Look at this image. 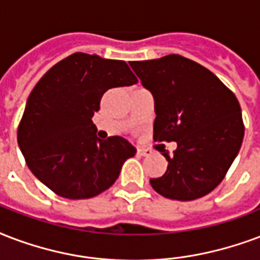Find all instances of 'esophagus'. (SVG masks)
I'll list each match as a JSON object with an SVG mask.
<instances>
[{
	"instance_id": "esophagus-1",
	"label": "esophagus",
	"mask_w": 260,
	"mask_h": 260,
	"mask_svg": "<svg viewBox=\"0 0 260 260\" xmlns=\"http://www.w3.org/2000/svg\"><path fill=\"white\" fill-rule=\"evenodd\" d=\"M136 154H138L139 156H148V155H151V150L138 147V150H136Z\"/></svg>"
}]
</instances>
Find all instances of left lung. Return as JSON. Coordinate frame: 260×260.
Segmentation results:
<instances>
[{
	"instance_id": "obj_1",
	"label": "left lung",
	"mask_w": 260,
	"mask_h": 260,
	"mask_svg": "<svg viewBox=\"0 0 260 260\" xmlns=\"http://www.w3.org/2000/svg\"><path fill=\"white\" fill-rule=\"evenodd\" d=\"M142 86L154 96V139L176 142L161 150L168 169L151 178L165 198L193 201L221 183L243 143L244 124L235 94L209 69L183 55L131 61Z\"/></svg>"
}]
</instances>
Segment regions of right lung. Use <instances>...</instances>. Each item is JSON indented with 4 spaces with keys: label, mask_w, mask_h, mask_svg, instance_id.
<instances>
[{
    "label": "right lung",
    "mask_w": 260,
    "mask_h": 260,
    "mask_svg": "<svg viewBox=\"0 0 260 260\" xmlns=\"http://www.w3.org/2000/svg\"><path fill=\"white\" fill-rule=\"evenodd\" d=\"M138 82L125 61L75 53L31 91L17 143L34 176L57 195L88 199L112 187L136 148L121 136L101 140L92 116L113 87Z\"/></svg>",
    "instance_id": "obj_1"
}]
</instances>
